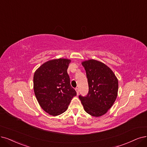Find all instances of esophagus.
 <instances>
[{
  "mask_svg": "<svg viewBox=\"0 0 147 147\" xmlns=\"http://www.w3.org/2000/svg\"><path fill=\"white\" fill-rule=\"evenodd\" d=\"M75 90H76V91L77 94H79V88H75Z\"/></svg>",
  "mask_w": 147,
  "mask_h": 147,
  "instance_id": "34e87169",
  "label": "esophagus"
}]
</instances>
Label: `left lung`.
I'll return each mask as SVG.
<instances>
[{
  "instance_id": "8db88e82",
  "label": "left lung",
  "mask_w": 147,
  "mask_h": 147,
  "mask_svg": "<svg viewBox=\"0 0 147 147\" xmlns=\"http://www.w3.org/2000/svg\"><path fill=\"white\" fill-rule=\"evenodd\" d=\"M82 65L86 71L89 91L86 96L79 97L86 113L92 116H101L116 99L118 80L113 71L101 62L90 59Z\"/></svg>"
}]
</instances>
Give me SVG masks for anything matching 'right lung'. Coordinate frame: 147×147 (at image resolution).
<instances>
[{
  "label": "right lung",
  "mask_w": 147,
  "mask_h": 147,
  "mask_svg": "<svg viewBox=\"0 0 147 147\" xmlns=\"http://www.w3.org/2000/svg\"><path fill=\"white\" fill-rule=\"evenodd\" d=\"M71 60L60 58L49 61L38 68L33 77L34 91L40 106L56 116L67 110L76 91L71 87L67 69Z\"/></svg>",
  "instance_id": "right-lung-1"
}]
</instances>
